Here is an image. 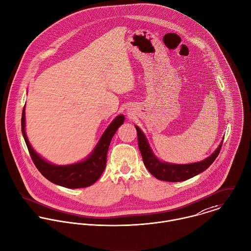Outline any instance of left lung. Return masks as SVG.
Masks as SVG:
<instances>
[{"label": "left lung", "mask_w": 251, "mask_h": 251, "mask_svg": "<svg viewBox=\"0 0 251 251\" xmlns=\"http://www.w3.org/2000/svg\"><path fill=\"white\" fill-rule=\"evenodd\" d=\"M137 130V140H138V147L143 159V163L150 173L155 176L159 180L167 181V182H180L192 178L199 173L202 172L215 161L218 157L223 141L219 145V147L214 151V153L209 156L207 159L189 165H173V164H167L160 162L152 153L148 142L139 129L138 126H135Z\"/></svg>", "instance_id": "left-lung-1"}]
</instances>
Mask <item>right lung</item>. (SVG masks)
I'll return each instance as SVG.
<instances>
[{
    "instance_id": "right-lung-1",
    "label": "right lung",
    "mask_w": 251,
    "mask_h": 251,
    "mask_svg": "<svg viewBox=\"0 0 251 251\" xmlns=\"http://www.w3.org/2000/svg\"><path fill=\"white\" fill-rule=\"evenodd\" d=\"M125 117L118 116L103 133L96 148L87 160L71 166H54L43 160L31 147L25 133V109L22 111L21 130L29 154L38 170L50 182L66 188H85L95 183L104 171L110 142L117 129L123 125Z\"/></svg>"
}]
</instances>
